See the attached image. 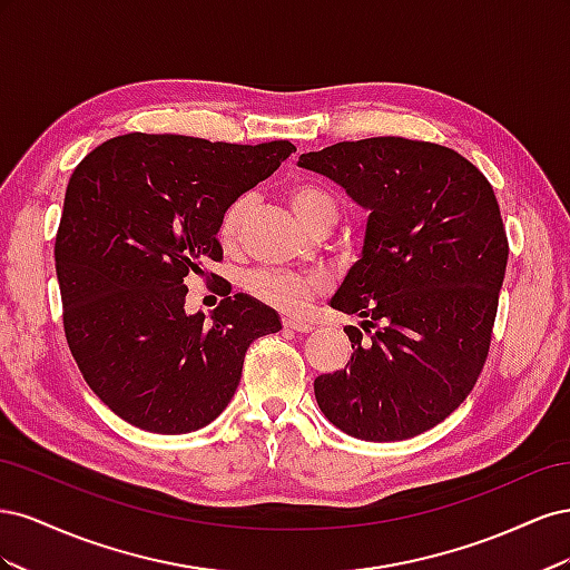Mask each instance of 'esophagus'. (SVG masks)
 <instances>
[{
  "instance_id": "esophagus-1",
  "label": "esophagus",
  "mask_w": 570,
  "mask_h": 570,
  "mask_svg": "<svg viewBox=\"0 0 570 570\" xmlns=\"http://www.w3.org/2000/svg\"><path fill=\"white\" fill-rule=\"evenodd\" d=\"M283 325L289 327V331H297V333H312L314 331L312 323L299 321V318H283Z\"/></svg>"
}]
</instances>
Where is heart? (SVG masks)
<instances>
[{
    "label": "heart",
    "instance_id": "heart-1",
    "mask_svg": "<svg viewBox=\"0 0 570 570\" xmlns=\"http://www.w3.org/2000/svg\"><path fill=\"white\" fill-rule=\"evenodd\" d=\"M287 202L292 212L304 223L308 230L325 220H337V204L335 199L325 193L323 187L312 183L292 185L287 193ZM252 199L247 195L237 197L226 214L220 218V239L226 245H233L243 230V223L247 218ZM321 278L314 275H299V273H281V271H256L247 278V289L256 299L264 304L281 308L285 314H297L308 304L316 292L321 289Z\"/></svg>",
    "mask_w": 570,
    "mask_h": 570
}]
</instances>
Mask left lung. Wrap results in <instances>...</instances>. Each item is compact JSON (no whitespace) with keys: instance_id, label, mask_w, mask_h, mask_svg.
Returning a JSON list of instances; mask_svg holds the SVG:
<instances>
[{"instance_id":"8db88e82","label":"left lung","mask_w":570,"mask_h":570,"mask_svg":"<svg viewBox=\"0 0 570 570\" xmlns=\"http://www.w3.org/2000/svg\"><path fill=\"white\" fill-rule=\"evenodd\" d=\"M297 166L368 212L364 245L331 306L352 361L318 375L316 402L342 433L396 442L435 428L469 396L490 350L509 243L494 189L459 151L368 137L306 151Z\"/></svg>"}]
</instances>
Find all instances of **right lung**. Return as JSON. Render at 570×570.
I'll list each match as a JSON object with an SVG mask.
<instances>
[{"instance_id": "obj_1", "label": "right lung", "mask_w": 570, "mask_h": 570, "mask_svg": "<svg viewBox=\"0 0 570 570\" xmlns=\"http://www.w3.org/2000/svg\"><path fill=\"white\" fill-rule=\"evenodd\" d=\"M295 145L128 132L92 149L66 187L57 278L68 347L116 416L159 435L228 406L249 344L283 323L249 295L185 312L187 275L220 262V218Z\"/></svg>"}]
</instances>
